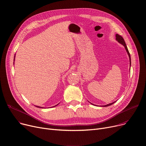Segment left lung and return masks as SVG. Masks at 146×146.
<instances>
[{"label": "left lung", "instance_id": "1", "mask_svg": "<svg viewBox=\"0 0 146 146\" xmlns=\"http://www.w3.org/2000/svg\"><path fill=\"white\" fill-rule=\"evenodd\" d=\"M115 37H116V38H115L116 40H117L120 44H123V45L124 46V47H125V50L127 51V54H128V55H129V59H130V65L131 66V57H130V53H129V52L127 47V46H126V44H125V42H124V38L122 37V36H121L120 35H118V34H116V35H115ZM115 102H116V101H115ZM115 102H113V103H109V104L103 106V107H108V106H109L113 104V103H114Z\"/></svg>", "mask_w": 146, "mask_h": 146}]
</instances>
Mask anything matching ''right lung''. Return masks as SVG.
<instances>
[{
  "label": "right lung",
  "mask_w": 146,
  "mask_h": 146,
  "mask_svg": "<svg viewBox=\"0 0 146 146\" xmlns=\"http://www.w3.org/2000/svg\"><path fill=\"white\" fill-rule=\"evenodd\" d=\"M14 60H15V58H14ZM57 105H58V104H57ZM57 105H56L55 106H56ZM36 107H37V108H42V107H39V106H35ZM55 106H53V107H55ZM53 107H52V108H53Z\"/></svg>",
  "instance_id": "obj_1"
}]
</instances>
